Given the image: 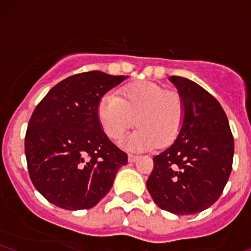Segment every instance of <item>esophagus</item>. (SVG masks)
Returning <instances> with one entry per match:
<instances>
[{
  "label": "esophagus",
  "mask_w": 251,
  "mask_h": 251,
  "mask_svg": "<svg viewBox=\"0 0 251 251\" xmlns=\"http://www.w3.org/2000/svg\"><path fill=\"white\" fill-rule=\"evenodd\" d=\"M138 155H133V154H128V162H134V161L138 160Z\"/></svg>",
  "instance_id": "1"
}]
</instances>
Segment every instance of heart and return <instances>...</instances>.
<instances>
[{
    "label": "heart",
    "mask_w": 251,
    "mask_h": 251,
    "mask_svg": "<svg viewBox=\"0 0 251 251\" xmlns=\"http://www.w3.org/2000/svg\"><path fill=\"white\" fill-rule=\"evenodd\" d=\"M184 112L180 95L152 81L127 84L121 88L120 96L104 95L97 107L104 133L115 142L124 138L136 119L138 127L126 139V147L132 150L172 143L183 126Z\"/></svg>",
    "instance_id": "1"
}]
</instances>
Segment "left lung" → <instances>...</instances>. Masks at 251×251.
<instances>
[{
    "label": "left lung",
    "mask_w": 251,
    "mask_h": 251,
    "mask_svg": "<svg viewBox=\"0 0 251 251\" xmlns=\"http://www.w3.org/2000/svg\"><path fill=\"white\" fill-rule=\"evenodd\" d=\"M170 80L184 102L183 126L172 146L152 159L147 189L161 209L196 214L223 194L232 171L233 136L214 96L190 79Z\"/></svg>",
    "instance_id": "left-lung-1"
}]
</instances>
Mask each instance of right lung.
<instances>
[{"instance_id": "right-lung-1", "label": "right lung", "mask_w": 251, "mask_h": 251, "mask_svg": "<svg viewBox=\"0 0 251 251\" xmlns=\"http://www.w3.org/2000/svg\"><path fill=\"white\" fill-rule=\"evenodd\" d=\"M127 77L100 71L63 79L37 104L25 136L28 174L52 204L89 209L108 194L127 154L108 139L97 117L102 96Z\"/></svg>"}]
</instances>
